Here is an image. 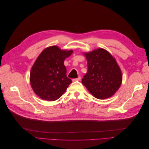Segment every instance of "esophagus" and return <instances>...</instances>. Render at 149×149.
Instances as JSON below:
<instances>
[{
  "label": "esophagus",
  "instance_id": "esophagus-1",
  "mask_svg": "<svg viewBox=\"0 0 149 149\" xmlns=\"http://www.w3.org/2000/svg\"><path fill=\"white\" fill-rule=\"evenodd\" d=\"M80 79H81V77H80V76H79V77H78L77 78L73 79V81H79Z\"/></svg>",
  "mask_w": 149,
  "mask_h": 149
}]
</instances>
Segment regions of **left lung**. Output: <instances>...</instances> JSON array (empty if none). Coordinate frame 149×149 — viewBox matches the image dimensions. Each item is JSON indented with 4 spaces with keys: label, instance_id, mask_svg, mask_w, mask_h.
I'll use <instances>...</instances> for the list:
<instances>
[{
    "label": "left lung",
    "instance_id": "obj_1",
    "mask_svg": "<svg viewBox=\"0 0 149 149\" xmlns=\"http://www.w3.org/2000/svg\"><path fill=\"white\" fill-rule=\"evenodd\" d=\"M84 55L88 61V72L82 83L97 99L104 100L114 95L120 86L123 76L113 56L103 48Z\"/></svg>",
    "mask_w": 149,
    "mask_h": 149
}]
</instances>
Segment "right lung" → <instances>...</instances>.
<instances>
[{"label": "right lung", "mask_w": 149, "mask_h": 149, "mask_svg": "<svg viewBox=\"0 0 149 149\" xmlns=\"http://www.w3.org/2000/svg\"><path fill=\"white\" fill-rule=\"evenodd\" d=\"M73 50H61L57 46L45 48L36 60L30 71L33 91L42 100L53 101L66 91L72 81L66 76L65 58Z\"/></svg>", "instance_id": "right-lung-1"}]
</instances>
